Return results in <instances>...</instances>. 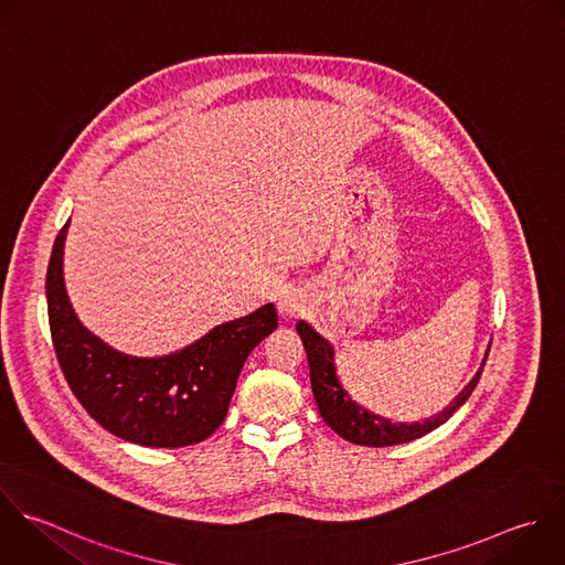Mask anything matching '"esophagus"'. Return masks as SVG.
I'll use <instances>...</instances> for the list:
<instances>
[{
  "mask_svg": "<svg viewBox=\"0 0 565 565\" xmlns=\"http://www.w3.org/2000/svg\"><path fill=\"white\" fill-rule=\"evenodd\" d=\"M278 311H280L285 318H291V316L298 313V298H296L294 291L285 289V291L280 294V298H278Z\"/></svg>",
  "mask_w": 565,
  "mask_h": 565,
  "instance_id": "34e87169",
  "label": "esophagus"
}]
</instances>
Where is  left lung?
<instances>
[{
    "label": "left lung",
    "instance_id": "8db88e82",
    "mask_svg": "<svg viewBox=\"0 0 565 565\" xmlns=\"http://www.w3.org/2000/svg\"><path fill=\"white\" fill-rule=\"evenodd\" d=\"M296 331L305 344L307 351V360H309V375H311V391L318 404V411L322 415V419L347 441L360 444V446H395V444H404L411 439H417L430 430H435L437 426H441L446 419H450V415L470 397V393L475 391L486 358L479 366V371L472 375V380L459 391V395L437 415L424 419V422H413V424H393L391 419L377 417L371 411H366L364 406L355 404L351 399V395L342 388L340 377L335 373V358H333V347L331 342H327L316 329H311L305 320H300L296 324Z\"/></svg>",
    "mask_w": 565,
    "mask_h": 565
}]
</instances>
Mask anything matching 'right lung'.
I'll list each match as a JSON object with an SVG mask.
<instances>
[{"label": "right lung", "instance_id": "obj_1", "mask_svg": "<svg viewBox=\"0 0 565 565\" xmlns=\"http://www.w3.org/2000/svg\"><path fill=\"white\" fill-rule=\"evenodd\" d=\"M66 232L68 223L53 245L46 302L53 347L75 397L106 430L139 446L179 448L207 439L227 415L247 355L278 327L276 307L269 302L218 324L170 355H126L90 333L68 300Z\"/></svg>", "mask_w": 565, "mask_h": 565}]
</instances>
